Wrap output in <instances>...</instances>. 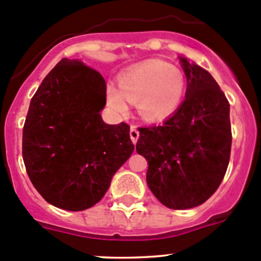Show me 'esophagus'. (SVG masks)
<instances>
[{
	"mask_svg": "<svg viewBox=\"0 0 261 261\" xmlns=\"http://www.w3.org/2000/svg\"><path fill=\"white\" fill-rule=\"evenodd\" d=\"M139 136H140V133H139V130L136 128L135 125H131L130 127V138H131V141H133L134 144L138 143V139Z\"/></svg>",
	"mask_w": 261,
	"mask_h": 261,
	"instance_id": "esophagus-1",
	"label": "esophagus"
}]
</instances>
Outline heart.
<instances>
[{
  "label": "heart",
  "mask_w": 261,
  "mask_h": 261,
  "mask_svg": "<svg viewBox=\"0 0 261 261\" xmlns=\"http://www.w3.org/2000/svg\"><path fill=\"white\" fill-rule=\"evenodd\" d=\"M184 89L186 81L179 69L159 60H147L121 75L118 88L110 86L107 99L120 114L128 110L127 102H136L144 120L159 121L179 107Z\"/></svg>",
  "instance_id": "heart-1"
}]
</instances>
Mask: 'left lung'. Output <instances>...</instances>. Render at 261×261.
I'll return each mask as SVG.
<instances>
[{"label":"left lung","mask_w":261,"mask_h":261,"mask_svg":"<svg viewBox=\"0 0 261 261\" xmlns=\"http://www.w3.org/2000/svg\"><path fill=\"white\" fill-rule=\"evenodd\" d=\"M186 98L162 125L139 127L136 151L147 160L150 191L172 210L193 208L217 191L231 152L230 103L217 82L180 58Z\"/></svg>","instance_id":"8db88e82"}]
</instances>
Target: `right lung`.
Segmentation results:
<instances>
[{
  "mask_svg": "<svg viewBox=\"0 0 261 261\" xmlns=\"http://www.w3.org/2000/svg\"><path fill=\"white\" fill-rule=\"evenodd\" d=\"M101 73L77 59L60 60L31 98L22 158L31 183L58 208L83 211L101 201L133 154L130 126L107 125Z\"/></svg>",
  "mask_w": 261,
  "mask_h": 261,
  "instance_id": "right-lung-1",
  "label": "right lung"
}]
</instances>
